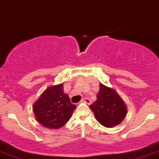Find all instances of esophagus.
Here are the masks:
<instances>
[{"label": "esophagus", "mask_w": 159, "mask_h": 159, "mask_svg": "<svg viewBox=\"0 0 159 159\" xmlns=\"http://www.w3.org/2000/svg\"><path fill=\"white\" fill-rule=\"evenodd\" d=\"M81 102H84V103H86L87 104H91V100L89 98H84L81 99Z\"/></svg>", "instance_id": "esophagus-1"}]
</instances>
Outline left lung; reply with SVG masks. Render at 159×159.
Here are the masks:
<instances>
[{"label": "left lung", "mask_w": 159, "mask_h": 159, "mask_svg": "<svg viewBox=\"0 0 159 159\" xmlns=\"http://www.w3.org/2000/svg\"><path fill=\"white\" fill-rule=\"evenodd\" d=\"M101 125L111 128L117 126L127 116V107L117 92L100 84L97 100L89 106Z\"/></svg>", "instance_id": "1"}]
</instances>
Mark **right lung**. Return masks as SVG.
Wrapping results in <instances>:
<instances>
[{
	"instance_id": "1",
	"label": "right lung",
	"mask_w": 159,
	"mask_h": 159,
	"mask_svg": "<svg viewBox=\"0 0 159 159\" xmlns=\"http://www.w3.org/2000/svg\"><path fill=\"white\" fill-rule=\"evenodd\" d=\"M32 107L36 119L41 125L49 129H58L70 119L76 105L72 104L61 84L47 88Z\"/></svg>"
}]
</instances>
